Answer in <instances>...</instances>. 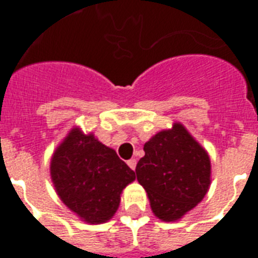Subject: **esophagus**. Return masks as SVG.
Wrapping results in <instances>:
<instances>
[{"label": "esophagus", "mask_w": 258, "mask_h": 258, "mask_svg": "<svg viewBox=\"0 0 258 258\" xmlns=\"http://www.w3.org/2000/svg\"><path fill=\"white\" fill-rule=\"evenodd\" d=\"M127 165L130 166V169L131 170H135V167H137V159H130L128 162H127Z\"/></svg>", "instance_id": "obj_1"}]
</instances>
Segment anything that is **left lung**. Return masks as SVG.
<instances>
[{
	"mask_svg": "<svg viewBox=\"0 0 258 258\" xmlns=\"http://www.w3.org/2000/svg\"><path fill=\"white\" fill-rule=\"evenodd\" d=\"M138 182L149 194L154 214L175 221L198 205L210 184V159L183 125L161 131L143 147Z\"/></svg>",
	"mask_w": 258,
	"mask_h": 258,
	"instance_id": "8db88e82",
	"label": "left lung"
}]
</instances>
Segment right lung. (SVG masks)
<instances>
[{
    "label": "right lung",
    "mask_w": 258,
    "mask_h": 258,
    "mask_svg": "<svg viewBox=\"0 0 258 258\" xmlns=\"http://www.w3.org/2000/svg\"><path fill=\"white\" fill-rule=\"evenodd\" d=\"M50 175L62 202L88 224L108 221L119 208L121 190L135 179L112 149L79 128L53 154Z\"/></svg>",
    "instance_id": "1"
}]
</instances>
